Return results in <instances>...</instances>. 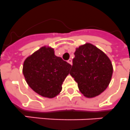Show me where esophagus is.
I'll return each instance as SVG.
<instances>
[{
  "mask_svg": "<svg viewBox=\"0 0 130 130\" xmlns=\"http://www.w3.org/2000/svg\"><path fill=\"white\" fill-rule=\"evenodd\" d=\"M67 62H68L69 64H71V65H72V63H72V59H69L67 61Z\"/></svg>",
  "mask_w": 130,
  "mask_h": 130,
  "instance_id": "esophagus-1",
  "label": "esophagus"
}]
</instances>
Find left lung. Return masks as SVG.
<instances>
[{
  "label": "left lung",
  "instance_id": "left-lung-1",
  "mask_svg": "<svg viewBox=\"0 0 130 130\" xmlns=\"http://www.w3.org/2000/svg\"><path fill=\"white\" fill-rule=\"evenodd\" d=\"M112 73L110 59L96 46L86 43L76 49L70 75L85 96L92 98L105 90Z\"/></svg>",
  "mask_w": 130,
  "mask_h": 130
}]
</instances>
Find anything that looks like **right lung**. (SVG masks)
<instances>
[{
  "instance_id": "1",
  "label": "right lung",
  "mask_w": 130,
  "mask_h": 130,
  "mask_svg": "<svg viewBox=\"0 0 130 130\" xmlns=\"http://www.w3.org/2000/svg\"><path fill=\"white\" fill-rule=\"evenodd\" d=\"M71 65L57 57L52 47L43 46L26 59L22 72L34 91L52 99L62 90V84Z\"/></svg>"
}]
</instances>
